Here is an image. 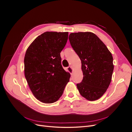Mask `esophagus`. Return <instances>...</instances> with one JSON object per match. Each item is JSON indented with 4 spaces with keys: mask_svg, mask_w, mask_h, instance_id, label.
I'll list each match as a JSON object with an SVG mask.
<instances>
[{
    "mask_svg": "<svg viewBox=\"0 0 132 132\" xmlns=\"http://www.w3.org/2000/svg\"><path fill=\"white\" fill-rule=\"evenodd\" d=\"M67 70L68 71H69V72L70 73V74H71V75H72V74H73V71H74V70H73V68L71 67V66L67 67Z\"/></svg>",
    "mask_w": 132,
    "mask_h": 132,
    "instance_id": "obj_1",
    "label": "esophagus"
}]
</instances>
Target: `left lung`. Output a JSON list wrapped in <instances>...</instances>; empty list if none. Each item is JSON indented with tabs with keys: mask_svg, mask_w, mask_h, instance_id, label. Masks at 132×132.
Segmentation results:
<instances>
[{
	"mask_svg": "<svg viewBox=\"0 0 132 132\" xmlns=\"http://www.w3.org/2000/svg\"><path fill=\"white\" fill-rule=\"evenodd\" d=\"M69 40L81 63L83 79L77 87L90 101L100 98L112 80L113 58L104 43L91 32L70 33Z\"/></svg>",
	"mask_w": 132,
	"mask_h": 132,
	"instance_id": "8db88e82",
	"label": "left lung"
}]
</instances>
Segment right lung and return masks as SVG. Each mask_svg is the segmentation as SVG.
<instances>
[{"label":"right lung","instance_id":"1","mask_svg":"<svg viewBox=\"0 0 132 132\" xmlns=\"http://www.w3.org/2000/svg\"><path fill=\"white\" fill-rule=\"evenodd\" d=\"M68 36V32H45L31 43L26 52L25 78L34 96L42 103L57 101L69 81L70 74L63 69L60 55Z\"/></svg>","mask_w":132,"mask_h":132}]
</instances>
